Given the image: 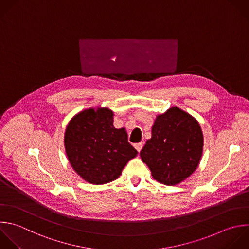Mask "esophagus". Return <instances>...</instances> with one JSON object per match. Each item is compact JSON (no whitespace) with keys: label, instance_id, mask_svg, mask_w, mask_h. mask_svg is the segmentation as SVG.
<instances>
[{"label":"esophagus","instance_id":"1","mask_svg":"<svg viewBox=\"0 0 249 249\" xmlns=\"http://www.w3.org/2000/svg\"><path fill=\"white\" fill-rule=\"evenodd\" d=\"M134 147H135V149L138 151V153L141 151V149H142V147H143V142H139V143H136L135 145H134Z\"/></svg>","mask_w":249,"mask_h":249}]
</instances>
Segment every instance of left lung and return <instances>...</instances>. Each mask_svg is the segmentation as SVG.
Masks as SVG:
<instances>
[{
  "label": "left lung",
  "mask_w": 249,
  "mask_h": 249,
  "mask_svg": "<svg viewBox=\"0 0 249 249\" xmlns=\"http://www.w3.org/2000/svg\"><path fill=\"white\" fill-rule=\"evenodd\" d=\"M203 147L199 124L183 110L172 107L159 115L152 127V138L140 152L152 176L164 185H176L197 167Z\"/></svg>",
  "instance_id": "left-lung-1"
}]
</instances>
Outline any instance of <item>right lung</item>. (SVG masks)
I'll use <instances>...</instances> for the list:
<instances>
[{"label": "right lung", "mask_w": 249, "mask_h": 249, "mask_svg": "<svg viewBox=\"0 0 249 249\" xmlns=\"http://www.w3.org/2000/svg\"><path fill=\"white\" fill-rule=\"evenodd\" d=\"M113 112L90 108L68 124L64 145L74 170L86 181L101 185L116 180L125 164L137 156L124 128H115Z\"/></svg>", "instance_id": "right-lung-1"}]
</instances>
